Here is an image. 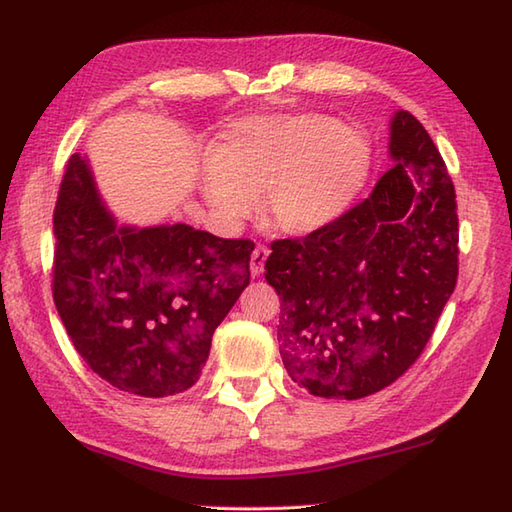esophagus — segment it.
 Segmentation results:
<instances>
[{"instance_id": "34e87169", "label": "esophagus", "mask_w": 512, "mask_h": 512, "mask_svg": "<svg viewBox=\"0 0 512 512\" xmlns=\"http://www.w3.org/2000/svg\"><path fill=\"white\" fill-rule=\"evenodd\" d=\"M269 256V249L263 245H256V249L252 252V260H249V271H252L254 278H260L265 271V260Z\"/></svg>"}]
</instances>
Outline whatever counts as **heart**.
Listing matches in <instances>:
<instances>
[{"label":"heart","instance_id":"obj_1","mask_svg":"<svg viewBox=\"0 0 512 512\" xmlns=\"http://www.w3.org/2000/svg\"><path fill=\"white\" fill-rule=\"evenodd\" d=\"M201 196L214 221L234 232L263 196L267 225L311 236L338 223L371 170V143L356 125L325 114L234 123L207 156Z\"/></svg>","mask_w":512,"mask_h":512}]
</instances>
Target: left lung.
I'll use <instances>...</instances> for the list:
<instances>
[{
  "instance_id": "obj_1",
  "label": "left lung",
  "mask_w": 512,
  "mask_h": 512,
  "mask_svg": "<svg viewBox=\"0 0 512 512\" xmlns=\"http://www.w3.org/2000/svg\"><path fill=\"white\" fill-rule=\"evenodd\" d=\"M393 168L338 223L271 243L278 344L289 378L318 398L389 387L429 342L457 283L455 187L411 112L389 123Z\"/></svg>"
}]
</instances>
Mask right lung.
Here are the masks:
<instances>
[{
	"label": "right lung",
	"mask_w": 512,
	"mask_h": 512,
	"mask_svg": "<svg viewBox=\"0 0 512 512\" xmlns=\"http://www.w3.org/2000/svg\"><path fill=\"white\" fill-rule=\"evenodd\" d=\"M52 225V296L83 362L141 398L194 387L216 327L249 285L254 243L185 223H117L79 152L68 161Z\"/></svg>",
	"instance_id": "right-lung-1"
}]
</instances>
